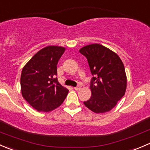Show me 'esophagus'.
Returning <instances> with one entry per match:
<instances>
[{"instance_id": "1", "label": "esophagus", "mask_w": 150, "mask_h": 150, "mask_svg": "<svg viewBox=\"0 0 150 150\" xmlns=\"http://www.w3.org/2000/svg\"><path fill=\"white\" fill-rule=\"evenodd\" d=\"M80 88H81V86H77V87H74V89H75V91H78Z\"/></svg>"}]
</instances>
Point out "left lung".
<instances>
[{"label": "left lung", "instance_id": "left-lung-1", "mask_svg": "<svg viewBox=\"0 0 150 150\" xmlns=\"http://www.w3.org/2000/svg\"><path fill=\"white\" fill-rule=\"evenodd\" d=\"M86 57L93 78L91 96L83 103L95 113L109 112L124 96L127 78L123 63L116 53L98 43L80 49Z\"/></svg>", "mask_w": 150, "mask_h": 150}]
</instances>
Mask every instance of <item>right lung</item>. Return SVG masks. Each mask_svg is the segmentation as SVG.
I'll list each match as a JSON object with an SVG mask.
<instances>
[{"mask_svg":"<svg viewBox=\"0 0 150 150\" xmlns=\"http://www.w3.org/2000/svg\"><path fill=\"white\" fill-rule=\"evenodd\" d=\"M65 48L49 46L38 51L23 67L21 91L24 99L38 112H50L59 107L68 90L58 82L57 63Z\"/></svg>","mask_w":150,"mask_h":150,"instance_id":"right-lung-1","label":"right lung"}]
</instances>
